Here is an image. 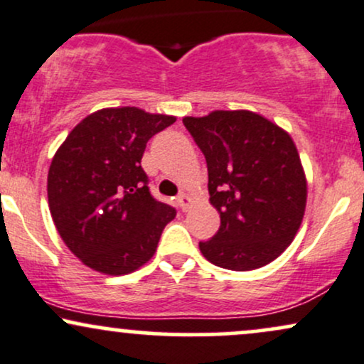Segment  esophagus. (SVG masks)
<instances>
[{"mask_svg": "<svg viewBox=\"0 0 364 364\" xmlns=\"http://www.w3.org/2000/svg\"><path fill=\"white\" fill-rule=\"evenodd\" d=\"M178 205H179V208H181L183 212H186L188 208H190V205H191V198L186 193H181V195L178 196Z\"/></svg>", "mask_w": 364, "mask_h": 364, "instance_id": "obj_1", "label": "esophagus"}]
</instances>
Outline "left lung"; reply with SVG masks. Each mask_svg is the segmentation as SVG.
<instances>
[{"label":"left lung","mask_w":364,"mask_h":364,"mask_svg":"<svg viewBox=\"0 0 364 364\" xmlns=\"http://www.w3.org/2000/svg\"><path fill=\"white\" fill-rule=\"evenodd\" d=\"M183 124L205 156L210 203L220 214L219 231L200 241V252L237 272L274 262L306 208V176L291 135L246 109L185 116Z\"/></svg>","instance_id":"8db88e82"}]
</instances>
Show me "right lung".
Wrapping results in <instances>:
<instances>
[{"instance_id":"obj_1","label":"right lung","mask_w":364,"mask_h":364,"mask_svg":"<svg viewBox=\"0 0 364 364\" xmlns=\"http://www.w3.org/2000/svg\"><path fill=\"white\" fill-rule=\"evenodd\" d=\"M174 121L132 106L106 107L83 118L54 154L49 210L70 252L90 269L135 272L176 217L150 195L140 164L147 141Z\"/></svg>"}]
</instances>
